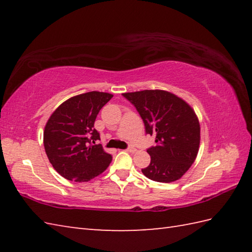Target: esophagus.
<instances>
[{"mask_svg": "<svg viewBox=\"0 0 252 252\" xmlns=\"http://www.w3.org/2000/svg\"><path fill=\"white\" fill-rule=\"evenodd\" d=\"M127 152H130V153H135L136 152V148L135 147H129L126 149Z\"/></svg>", "mask_w": 252, "mask_h": 252, "instance_id": "esophagus-1", "label": "esophagus"}]
</instances>
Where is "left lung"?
<instances>
[{"label": "left lung", "mask_w": 252, "mask_h": 252, "mask_svg": "<svg viewBox=\"0 0 252 252\" xmlns=\"http://www.w3.org/2000/svg\"><path fill=\"white\" fill-rule=\"evenodd\" d=\"M123 96L135 106L146 133L156 135V146L147 151L151 164L142 170L143 174L160 183L180 180L199 151L200 125L195 110L183 98L164 90H144Z\"/></svg>", "instance_id": "obj_1"}]
</instances>
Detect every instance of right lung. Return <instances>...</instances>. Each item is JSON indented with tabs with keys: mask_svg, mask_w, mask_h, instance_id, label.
Wrapping results in <instances>:
<instances>
[{
	"mask_svg": "<svg viewBox=\"0 0 252 252\" xmlns=\"http://www.w3.org/2000/svg\"><path fill=\"white\" fill-rule=\"evenodd\" d=\"M112 96L97 91L72 96L49 118L43 132L45 153L63 178L89 182L108 168L112 156L95 145L99 133L94 129V122Z\"/></svg>",
	"mask_w": 252,
	"mask_h": 252,
	"instance_id": "right-lung-1",
	"label": "right lung"
}]
</instances>
